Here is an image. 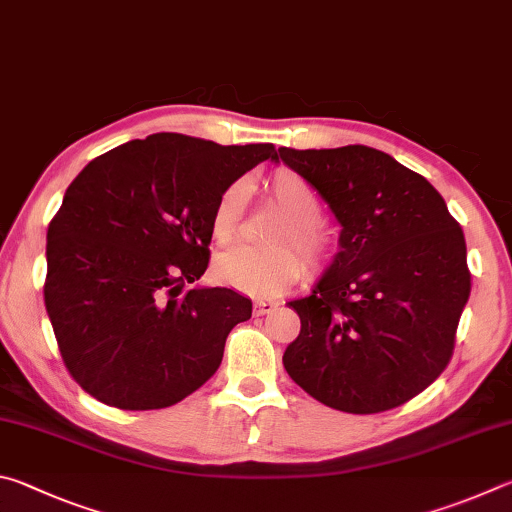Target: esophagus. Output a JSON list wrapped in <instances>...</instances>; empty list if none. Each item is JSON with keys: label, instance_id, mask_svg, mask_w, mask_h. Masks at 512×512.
<instances>
[{"label": "esophagus", "instance_id": "esophagus-1", "mask_svg": "<svg viewBox=\"0 0 512 512\" xmlns=\"http://www.w3.org/2000/svg\"><path fill=\"white\" fill-rule=\"evenodd\" d=\"M274 306H276V303L270 301V299H256L254 301V315L263 317V315H267V312H272Z\"/></svg>", "mask_w": 512, "mask_h": 512}]
</instances>
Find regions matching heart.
Here are the masks:
<instances>
[{"mask_svg":"<svg viewBox=\"0 0 512 512\" xmlns=\"http://www.w3.org/2000/svg\"><path fill=\"white\" fill-rule=\"evenodd\" d=\"M265 188L267 197L283 213V220L276 222L270 233V242H290L299 249L312 272L324 270L333 261L335 238L321 222V200L315 188L292 170L274 173L267 179ZM245 202L247 188L242 182H231L218 195L209 218L211 238L218 245H229L238 238ZM303 261L285 245H240L215 258L213 270L218 281L233 290L254 294V297H270L299 279L303 274Z\"/></svg>","mask_w":512,"mask_h":512,"instance_id":"heart-1","label":"heart"}]
</instances>
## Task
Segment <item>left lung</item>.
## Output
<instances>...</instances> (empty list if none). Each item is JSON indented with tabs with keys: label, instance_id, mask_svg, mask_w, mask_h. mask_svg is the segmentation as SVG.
<instances>
[{
	"label": "left lung",
	"instance_id": "left-lung-1",
	"mask_svg": "<svg viewBox=\"0 0 512 512\" xmlns=\"http://www.w3.org/2000/svg\"><path fill=\"white\" fill-rule=\"evenodd\" d=\"M279 152L342 224L333 265L310 297L288 303L301 333L285 371L348 414L405 405L452 360L472 285L463 229L441 193L387 152Z\"/></svg>",
	"mask_w": 512,
	"mask_h": 512
}]
</instances>
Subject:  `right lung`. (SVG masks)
<instances>
[{
	"instance_id": "obj_1",
	"label": "right lung",
	"mask_w": 512,
	"mask_h": 512,
	"mask_svg": "<svg viewBox=\"0 0 512 512\" xmlns=\"http://www.w3.org/2000/svg\"><path fill=\"white\" fill-rule=\"evenodd\" d=\"M265 159H279L272 143L159 132L92 159L69 184L47 231L44 306L62 362L89 396L164 409L218 371L251 301L186 285L209 267L218 195Z\"/></svg>"
}]
</instances>
